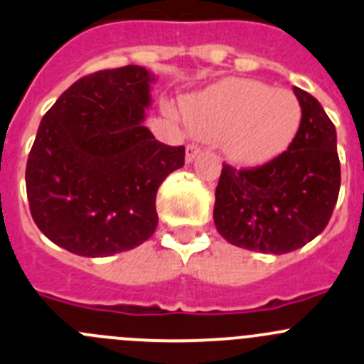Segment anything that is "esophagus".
Instances as JSON below:
<instances>
[{"label":"esophagus","mask_w":364,"mask_h":364,"mask_svg":"<svg viewBox=\"0 0 364 364\" xmlns=\"http://www.w3.org/2000/svg\"><path fill=\"white\" fill-rule=\"evenodd\" d=\"M200 153V149L197 146H193V144H190V146H186V161L188 164H192L193 160L197 158V154Z\"/></svg>","instance_id":"obj_1"}]
</instances>
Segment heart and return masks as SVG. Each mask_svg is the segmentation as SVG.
Here are the masks:
<instances>
[{"instance_id":"1","label":"heart","mask_w":364,"mask_h":364,"mask_svg":"<svg viewBox=\"0 0 364 364\" xmlns=\"http://www.w3.org/2000/svg\"><path fill=\"white\" fill-rule=\"evenodd\" d=\"M183 112L197 136L218 140L229 160L247 167L281 156L302 122V108L294 92L235 77L185 97Z\"/></svg>"}]
</instances>
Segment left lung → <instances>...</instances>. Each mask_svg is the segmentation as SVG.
<instances>
[{
    "instance_id": "8db88e82",
    "label": "left lung",
    "mask_w": 364,
    "mask_h": 364,
    "mask_svg": "<svg viewBox=\"0 0 364 364\" xmlns=\"http://www.w3.org/2000/svg\"><path fill=\"white\" fill-rule=\"evenodd\" d=\"M302 122L291 146L256 168L222 167L215 190L217 231L236 247L264 254L301 249L326 229L340 193L336 128L322 105L294 87Z\"/></svg>"
}]
</instances>
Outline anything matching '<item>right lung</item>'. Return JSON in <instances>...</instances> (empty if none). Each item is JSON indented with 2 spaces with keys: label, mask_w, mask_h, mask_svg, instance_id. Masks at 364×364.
Listing matches in <instances>:
<instances>
[{
  "label": "right lung",
  "mask_w": 364,
  "mask_h": 364,
  "mask_svg": "<svg viewBox=\"0 0 364 364\" xmlns=\"http://www.w3.org/2000/svg\"><path fill=\"white\" fill-rule=\"evenodd\" d=\"M153 81L140 65L88 74L42 117L26 193L37 228L62 249L107 257L156 231V192L185 165V147L158 142L144 126Z\"/></svg>",
  "instance_id": "add662e5"
}]
</instances>
